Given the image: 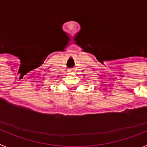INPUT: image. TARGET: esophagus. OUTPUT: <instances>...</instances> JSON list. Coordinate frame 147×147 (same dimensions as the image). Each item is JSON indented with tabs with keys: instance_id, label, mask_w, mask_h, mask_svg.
<instances>
[{
	"instance_id": "obj_1",
	"label": "esophagus",
	"mask_w": 147,
	"mask_h": 147,
	"mask_svg": "<svg viewBox=\"0 0 147 147\" xmlns=\"http://www.w3.org/2000/svg\"><path fill=\"white\" fill-rule=\"evenodd\" d=\"M67 71H68V72H69L70 74H72L73 71H74V69H73V68H69Z\"/></svg>"
}]
</instances>
